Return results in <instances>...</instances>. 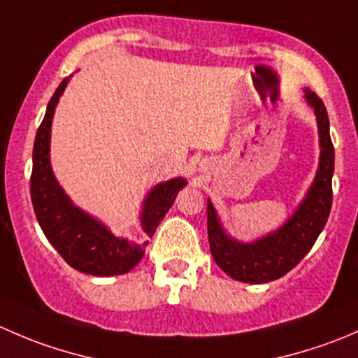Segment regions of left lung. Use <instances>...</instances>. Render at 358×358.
<instances>
[{
  "label": "left lung",
  "instance_id": "1",
  "mask_svg": "<svg viewBox=\"0 0 358 358\" xmlns=\"http://www.w3.org/2000/svg\"><path fill=\"white\" fill-rule=\"evenodd\" d=\"M305 99L317 115L320 161L312 187L291 218L275 232H270L255 243H239L223 230L211 201H208V239L211 256L227 275L241 282L262 284L286 275L312 249L329 218L334 173L329 117L322 100L308 88L305 90Z\"/></svg>",
  "mask_w": 358,
  "mask_h": 358
}]
</instances>
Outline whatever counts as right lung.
Instances as JSON below:
<instances>
[{
    "label": "right lung",
    "instance_id": "right-lung-1",
    "mask_svg": "<svg viewBox=\"0 0 358 358\" xmlns=\"http://www.w3.org/2000/svg\"><path fill=\"white\" fill-rule=\"evenodd\" d=\"M67 83L69 78L55 90L46 107L45 119L36 133L31 175V199L36 218L50 244L72 268L99 277L121 275L129 272L143 258L149 241L136 244L115 237L102 222L72 204L62 187L57 183L50 164L52 119ZM185 185L183 178H173L150 190L140 215L142 229L147 236H154L157 225Z\"/></svg>",
    "mask_w": 358,
    "mask_h": 358
}]
</instances>
